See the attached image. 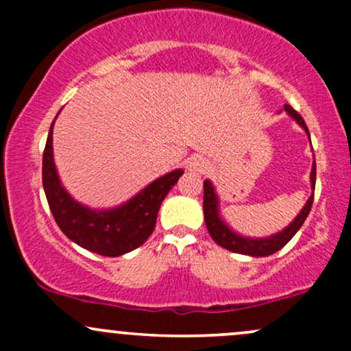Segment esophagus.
<instances>
[{
    "label": "esophagus",
    "instance_id": "34e87169",
    "mask_svg": "<svg viewBox=\"0 0 351 351\" xmlns=\"http://www.w3.org/2000/svg\"><path fill=\"white\" fill-rule=\"evenodd\" d=\"M186 168L189 171H204L208 168V163L204 162L201 156H191V158L188 160Z\"/></svg>",
    "mask_w": 351,
    "mask_h": 351
}]
</instances>
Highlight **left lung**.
<instances>
[{
	"instance_id": "left-lung-1",
	"label": "left lung",
	"mask_w": 351,
	"mask_h": 351,
	"mask_svg": "<svg viewBox=\"0 0 351 351\" xmlns=\"http://www.w3.org/2000/svg\"><path fill=\"white\" fill-rule=\"evenodd\" d=\"M284 110L287 112V114L291 115L302 128H304L305 134H307L310 138L308 128H307V125H305L304 119L300 117V114H297V112L293 110L291 106H287V104L284 106ZM315 176H317V168H315V160H313L312 171H310L312 195H310V198L307 199V203H305V206L302 208V211L295 216V219H293L287 228H284L282 231L277 232V234H272L269 237H245V236L237 234L236 231H232V229L226 224V221L221 217L219 198H217L215 186H213L211 181L204 180L203 211H204V223H206L209 234H211V237L215 239L216 244H219L221 247L228 249V251L244 254V256H252V257L271 256V254L277 252L279 249L284 247V245L287 244L293 236H295V232L302 228L304 221L307 219L310 209H312V203H313Z\"/></svg>"
}]
</instances>
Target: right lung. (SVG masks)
Returning <instances> with one entry per match:
<instances>
[{"instance_id": "add662e5", "label": "right lung", "mask_w": 351, "mask_h": 351, "mask_svg": "<svg viewBox=\"0 0 351 351\" xmlns=\"http://www.w3.org/2000/svg\"><path fill=\"white\" fill-rule=\"evenodd\" d=\"M52 127L54 122L43 153V186L60 231L72 243L100 256L117 257L140 247L155 229L162 201L183 170L160 176L120 206L92 209L72 198L60 183L52 153Z\"/></svg>"}]
</instances>
